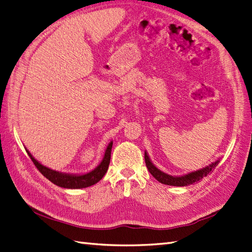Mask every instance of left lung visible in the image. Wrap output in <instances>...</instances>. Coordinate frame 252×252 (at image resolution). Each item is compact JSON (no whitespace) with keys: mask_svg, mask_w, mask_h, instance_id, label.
Instances as JSON below:
<instances>
[{"mask_svg":"<svg viewBox=\"0 0 252 252\" xmlns=\"http://www.w3.org/2000/svg\"><path fill=\"white\" fill-rule=\"evenodd\" d=\"M145 162L149 172L162 184L171 186H188L200 181V180L208 176L209 173H211L212 170L218 165V163L220 162V158H218L215 162H213L209 166L203 167L201 169L189 172L183 176H170L168 173L159 170L158 167L152 163V160L150 159L149 156H148L147 151H145Z\"/></svg>","mask_w":252,"mask_h":252,"instance_id":"1","label":"left lung"}]
</instances>
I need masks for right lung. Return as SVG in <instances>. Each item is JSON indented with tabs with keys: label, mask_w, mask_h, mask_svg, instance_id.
Here are the masks:
<instances>
[{
	"label": "right lung",
	"mask_w": 252,
	"mask_h": 252,
	"mask_svg": "<svg viewBox=\"0 0 252 252\" xmlns=\"http://www.w3.org/2000/svg\"><path fill=\"white\" fill-rule=\"evenodd\" d=\"M112 147H113V141H111V143L108 144L101 163L96 166L95 168L86 173H66V172L53 170L38 162V160L32 156L29 150H27V152L30 156L31 159L33 160L35 166L37 167V169L39 170L42 175L49 180V181L54 183L57 186H60V188L69 189H77L89 188V186L98 183L100 180L104 177V175L108 169L109 160H111Z\"/></svg>",
	"instance_id": "add662e5"
}]
</instances>
